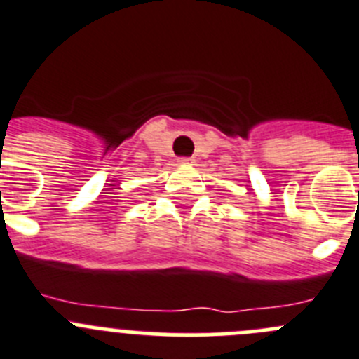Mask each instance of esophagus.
<instances>
[{
	"label": "esophagus",
	"instance_id": "esophagus-1",
	"mask_svg": "<svg viewBox=\"0 0 359 359\" xmlns=\"http://www.w3.org/2000/svg\"><path fill=\"white\" fill-rule=\"evenodd\" d=\"M177 162L182 163V165H192L194 158H190V156H182V158L177 160Z\"/></svg>",
	"mask_w": 359,
	"mask_h": 359
}]
</instances>
